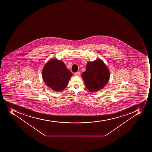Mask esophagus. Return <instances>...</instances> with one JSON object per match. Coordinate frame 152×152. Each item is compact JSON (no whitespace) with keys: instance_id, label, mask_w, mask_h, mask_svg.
<instances>
[{"instance_id":"34e87169","label":"esophagus","mask_w":152,"mask_h":152,"mask_svg":"<svg viewBox=\"0 0 152 152\" xmlns=\"http://www.w3.org/2000/svg\"><path fill=\"white\" fill-rule=\"evenodd\" d=\"M80 72H76V73H75V75H80Z\"/></svg>"}]
</instances>
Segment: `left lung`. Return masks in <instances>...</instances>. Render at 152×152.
I'll list each match as a JSON object with an SVG mask.
<instances>
[{
    "label": "left lung",
    "mask_w": 152,
    "mask_h": 152,
    "mask_svg": "<svg viewBox=\"0 0 152 152\" xmlns=\"http://www.w3.org/2000/svg\"><path fill=\"white\" fill-rule=\"evenodd\" d=\"M85 86L90 92L102 89L107 85L110 73L107 66L100 59L88 62L86 71L82 75Z\"/></svg>",
    "instance_id": "1"
}]
</instances>
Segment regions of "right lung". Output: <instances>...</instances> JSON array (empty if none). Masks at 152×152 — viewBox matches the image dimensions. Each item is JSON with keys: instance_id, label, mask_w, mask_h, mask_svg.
Returning a JSON list of instances; mask_svg holds the SVG:
<instances>
[{"instance_id": "1", "label": "right lung", "mask_w": 152, "mask_h": 152, "mask_svg": "<svg viewBox=\"0 0 152 152\" xmlns=\"http://www.w3.org/2000/svg\"><path fill=\"white\" fill-rule=\"evenodd\" d=\"M73 75L65 64L58 59H51L42 71L43 80L48 87L56 91H62Z\"/></svg>"}]
</instances>
